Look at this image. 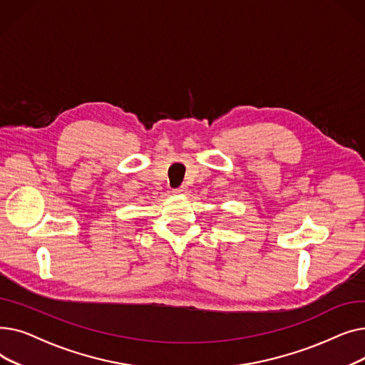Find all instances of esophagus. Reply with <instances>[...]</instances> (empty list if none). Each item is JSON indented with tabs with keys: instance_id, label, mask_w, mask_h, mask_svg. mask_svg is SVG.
I'll return each mask as SVG.
<instances>
[{
	"instance_id": "obj_1",
	"label": "esophagus",
	"mask_w": 365,
	"mask_h": 365,
	"mask_svg": "<svg viewBox=\"0 0 365 365\" xmlns=\"http://www.w3.org/2000/svg\"><path fill=\"white\" fill-rule=\"evenodd\" d=\"M186 186L185 185H182V186H179V187H176V189H173V192L175 194H185L186 192Z\"/></svg>"
}]
</instances>
